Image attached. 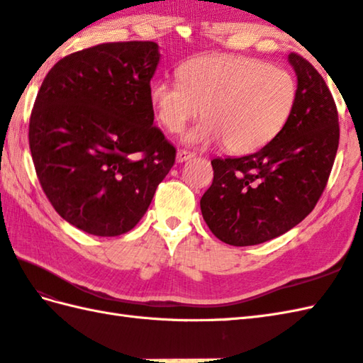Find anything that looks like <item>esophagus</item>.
Returning a JSON list of instances; mask_svg holds the SVG:
<instances>
[{
    "mask_svg": "<svg viewBox=\"0 0 363 363\" xmlns=\"http://www.w3.org/2000/svg\"><path fill=\"white\" fill-rule=\"evenodd\" d=\"M194 157H195V152H190L187 150H179L176 154V162L177 164H182V162H187Z\"/></svg>",
    "mask_w": 363,
    "mask_h": 363,
    "instance_id": "34e87169",
    "label": "esophagus"
}]
</instances>
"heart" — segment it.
<instances>
[{"instance_id": "obj_1", "label": "heart", "mask_w": 363, "mask_h": 363, "mask_svg": "<svg viewBox=\"0 0 363 363\" xmlns=\"http://www.w3.org/2000/svg\"><path fill=\"white\" fill-rule=\"evenodd\" d=\"M179 81L159 79L151 103L164 129L176 134L204 117L184 135L190 145L225 143L233 154H250L279 135L298 98L293 74L264 60L215 54L191 59L177 70Z\"/></svg>"}]
</instances>
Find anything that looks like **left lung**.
I'll return each mask as SVG.
<instances>
[{
    "instance_id": "1",
    "label": "left lung",
    "mask_w": 363,
    "mask_h": 363,
    "mask_svg": "<svg viewBox=\"0 0 363 363\" xmlns=\"http://www.w3.org/2000/svg\"><path fill=\"white\" fill-rule=\"evenodd\" d=\"M298 98L287 125L257 152L213 159L201 212L212 234L233 246L272 240L295 228L326 189L340 138L333 95L315 67L289 54Z\"/></svg>"
}]
</instances>
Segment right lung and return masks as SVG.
Listing matches in <instances>:
<instances>
[{
    "mask_svg": "<svg viewBox=\"0 0 363 363\" xmlns=\"http://www.w3.org/2000/svg\"><path fill=\"white\" fill-rule=\"evenodd\" d=\"M154 42H111L68 54L45 76L29 118L38 182L60 217L117 237L148 211L176 148L152 125Z\"/></svg>",
    "mask_w": 363,
    "mask_h": 363,
    "instance_id": "right-lung-1",
    "label": "right lung"
}]
</instances>
